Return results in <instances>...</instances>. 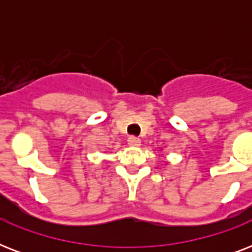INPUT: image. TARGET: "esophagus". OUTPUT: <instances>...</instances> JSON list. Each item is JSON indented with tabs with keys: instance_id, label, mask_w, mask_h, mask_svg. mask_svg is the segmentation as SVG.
I'll use <instances>...</instances> for the list:
<instances>
[{
	"instance_id": "1",
	"label": "esophagus",
	"mask_w": 252,
	"mask_h": 252,
	"mask_svg": "<svg viewBox=\"0 0 252 252\" xmlns=\"http://www.w3.org/2000/svg\"><path fill=\"white\" fill-rule=\"evenodd\" d=\"M128 145L133 146V148H137V146L141 145V140L138 137H133V136H132V137L128 138Z\"/></svg>"
}]
</instances>
